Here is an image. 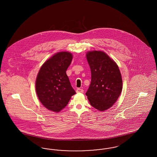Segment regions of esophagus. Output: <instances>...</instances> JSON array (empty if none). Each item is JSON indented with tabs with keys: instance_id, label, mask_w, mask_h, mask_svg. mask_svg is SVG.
<instances>
[{
	"instance_id": "1",
	"label": "esophagus",
	"mask_w": 157,
	"mask_h": 157,
	"mask_svg": "<svg viewBox=\"0 0 157 157\" xmlns=\"http://www.w3.org/2000/svg\"><path fill=\"white\" fill-rule=\"evenodd\" d=\"M76 91L77 93H83V90L82 89H80V88H78Z\"/></svg>"
}]
</instances>
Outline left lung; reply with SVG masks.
Listing matches in <instances>:
<instances>
[{
  "mask_svg": "<svg viewBox=\"0 0 157 157\" xmlns=\"http://www.w3.org/2000/svg\"><path fill=\"white\" fill-rule=\"evenodd\" d=\"M91 71V82L86 95L90 104L104 111L115 103L122 90V80L119 67L113 60L102 51L86 53Z\"/></svg>",
  "mask_w": 157,
  "mask_h": 157,
  "instance_id": "1",
  "label": "left lung"
}]
</instances>
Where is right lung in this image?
Here are the masks:
<instances>
[{"mask_svg": "<svg viewBox=\"0 0 157 157\" xmlns=\"http://www.w3.org/2000/svg\"><path fill=\"white\" fill-rule=\"evenodd\" d=\"M68 52L56 53L41 67L36 80V91L40 102L49 110L58 112L76 94L66 71L72 59Z\"/></svg>", "mask_w": 157, "mask_h": 157, "instance_id": "obj_1", "label": "right lung"}]
</instances>
